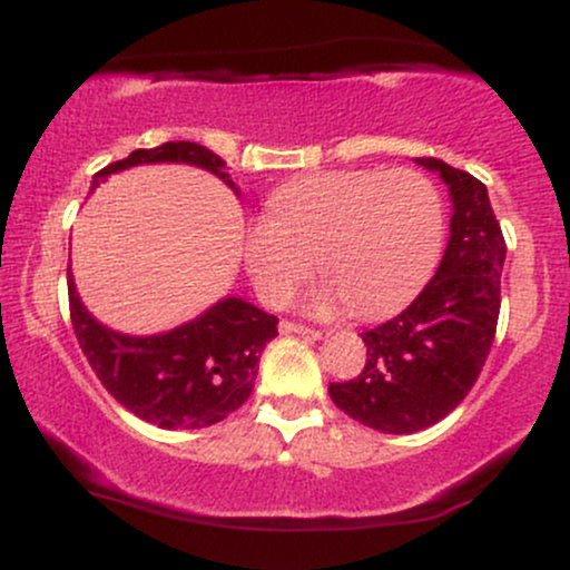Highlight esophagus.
<instances>
[{
    "label": "esophagus",
    "mask_w": 570,
    "mask_h": 570,
    "mask_svg": "<svg viewBox=\"0 0 570 570\" xmlns=\"http://www.w3.org/2000/svg\"><path fill=\"white\" fill-rule=\"evenodd\" d=\"M278 330L284 332V335H303L307 340H322V332H318V330H311V326L294 324V322H281Z\"/></svg>",
    "instance_id": "34e87169"
}]
</instances>
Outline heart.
Instances as JSON below:
<instances>
[{
	"label": "heart",
	"instance_id": "b5f03b06",
	"mask_svg": "<svg viewBox=\"0 0 570 570\" xmlns=\"http://www.w3.org/2000/svg\"><path fill=\"white\" fill-rule=\"evenodd\" d=\"M444 244L440 189L415 168L322 171L273 189L265 219L246 227L244 259L267 305H284L313 259L326 278L305 307H340L377 318L410 303L426 284Z\"/></svg>",
	"mask_w": 570,
	"mask_h": 570
}]
</instances>
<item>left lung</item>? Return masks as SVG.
<instances>
[{"label": "left lung", "instance_id": "8db88e82", "mask_svg": "<svg viewBox=\"0 0 570 570\" xmlns=\"http://www.w3.org/2000/svg\"><path fill=\"white\" fill-rule=\"evenodd\" d=\"M450 189V240L436 276L399 316L364 332L367 364L348 383H330L345 415L383 434L434 426L480 377L501 311V225L488 187L436 158H415Z\"/></svg>", "mask_w": 570, "mask_h": 570}]
</instances>
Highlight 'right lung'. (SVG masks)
Wrapping results in <instances>:
<instances>
[{"label": "right lung", "instance_id": "1", "mask_svg": "<svg viewBox=\"0 0 570 570\" xmlns=\"http://www.w3.org/2000/svg\"><path fill=\"white\" fill-rule=\"evenodd\" d=\"M147 163H185L219 176L238 193L225 160L195 141H166L155 149H136L109 163L90 181V193L109 174ZM69 313L80 348L104 389L122 407L155 426L206 429L225 421L252 394L259 353L278 335V318L240 297H225L193 322L160 335H122L90 316L75 289L71 267Z\"/></svg>", "mask_w": 570, "mask_h": 570}]
</instances>
